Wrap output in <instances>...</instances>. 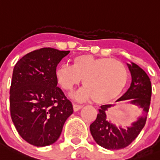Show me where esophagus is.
Listing matches in <instances>:
<instances>
[{
  "label": "esophagus",
  "mask_w": 160,
  "mask_h": 160,
  "mask_svg": "<svg viewBox=\"0 0 160 160\" xmlns=\"http://www.w3.org/2000/svg\"><path fill=\"white\" fill-rule=\"evenodd\" d=\"M82 108V105L77 104V103H74L73 104V110L75 112H76V111H78L79 109H81Z\"/></svg>",
  "instance_id": "34e87169"
}]
</instances>
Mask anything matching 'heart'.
<instances>
[{
  "instance_id": "b5f03b06",
  "label": "heart",
  "mask_w": 160,
  "mask_h": 160,
  "mask_svg": "<svg viewBox=\"0 0 160 160\" xmlns=\"http://www.w3.org/2000/svg\"><path fill=\"white\" fill-rule=\"evenodd\" d=\"M55 75L61 88L68 92L72 91L83 79L85 88L75 97L78 100L93 98L98 103L111 102L119 97L128 78L127 68L122 62L87 54L74 58L72 66H59Z\"/></svg>"
}]
</instances>
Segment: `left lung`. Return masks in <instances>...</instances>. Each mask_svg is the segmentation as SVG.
<instances>
[{"label": "left lung", "instance_id": "8db88e82", "mask_svg": "<svg viewBox=\"0 0 160 160\" xmlns=\"http://www.w3.org/2000/svg\"><path fill=\"white\" fill-rule=\"evenodd\" d=\"M128 67L132 77V82L128 91L117 102L129 100L132 104L143 110V115L133 122L131 127L125 129L118 128L107 118L108 110L112 105H102L98 109L97 118L90 125V132L96 143L107 149L116 150L129 145L144 127L146 116L149 109L152 93L150 79L145 72L135 63L131 62L128 64Z\"/></svg>", "mask_w": 160, "mask_h": 160}]
</instances>
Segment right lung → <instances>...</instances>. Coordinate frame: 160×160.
I'll list each match as a JSON object with an SVG mask.
<instances>
[{"mask_svg":"<svg viewBox=\"0 0 160 160\" xmlns=\"http://www.w3.org/2000/svg\"><path fill=\"white\" fill-rule=\"evenodd\" d=\"M70 51L44 48L27 53L15 65L10 88L11 117L24 140L38 147L55 143L72 104L57 87V66Z\"/></svg>","mask_w":160,"mask_h":160,"instance_id":"right-lung-1","label":"right lung"}]
</instances>
